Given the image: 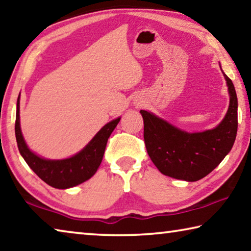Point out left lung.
<instances>
[{"mask_svg":"<svg viewBox=\"0 0 251 251\" xmlns=\"http://www.w3.org/2000/svg\"><path fill=\"white\" fill-rule=\"evenodd\" d=\"M223 74L228 87L229 107L215 128L188 133L155 114L141 110L147 152L165 176L197 181L214 171L231 151L238 128V100L231 79Z\"/></svg>","mask_w":251,"mask_h":251,"instance_id":"left-lung-1","label":"left lung"}]
</instances>
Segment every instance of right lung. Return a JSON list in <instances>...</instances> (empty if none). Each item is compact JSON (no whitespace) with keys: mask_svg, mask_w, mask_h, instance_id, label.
<instances>
[{"mask_svg":"<svg viewBox=\"0 0 251 251\" xmlns=\"http://www.w3.org/2000/svg\"><path fill=\"white\" fill-rule=\"evenodd\" d=\"M21 94V93H20ZM121 117L110 121L101 127L92 141L77 154L64 159L43 158L29 150L25 143L20 123V95L16 104L15 137L20 154L29 168L46 184L57 189L75 187L90 179L97 172L103 159L106 144L110 134L115 129Z\"/></svg>","mask_w":251,"mask_h":251,"instance_id":"right-lung-1","label":"right lung"}]
</instances>
